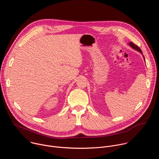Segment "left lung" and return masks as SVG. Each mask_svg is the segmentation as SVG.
I'll list each match as a JSON object with an SVG mask.
<instances>
[{"mask_svg": "<svg viewBox=\"0 0 159 159\" xmlns=\"http://www.w3.org/2000/svg\"><path fill=\"white\" fill-rule=\"evenodd\" d=\"M128 45L129 46H130L133 49H134V50H137V51H138L139 52H140L142 55V56H143V58H144V60H145V57H144V56L143 55V53H142V50H141V49L139 47H137V45H135L134 43H133L132 42H130V43H128Z\"/></svg>", "mask_w": 159, "mask_h": 159, "instance_id": "obj_1", "label": "left lung"}]
</instances>
